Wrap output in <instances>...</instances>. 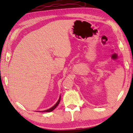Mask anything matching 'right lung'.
I'll list each match as a JSON object with an SVG mask.
<instances>
[{"mask_svg": "<svg viewBox=\"0 0 133 133\" xmlns=\"http://www.w3.org/2000/svg\"><path fill=\"white\" fill-rule=\"evenodd\" d=\"M60 101H61V96H60V97H59V99L58 100V101L57 102V103H56L55 105H54L53 107H51V108H50V109H48V110H45V111H42V112H51V111H53L54 109H55L56 107H57V105H59V103H60Z\"/></svg>", "mask_w": 133, "mask_h": 133, "instance_id": "add662e5", "label": "right lung"}]
</instances>
